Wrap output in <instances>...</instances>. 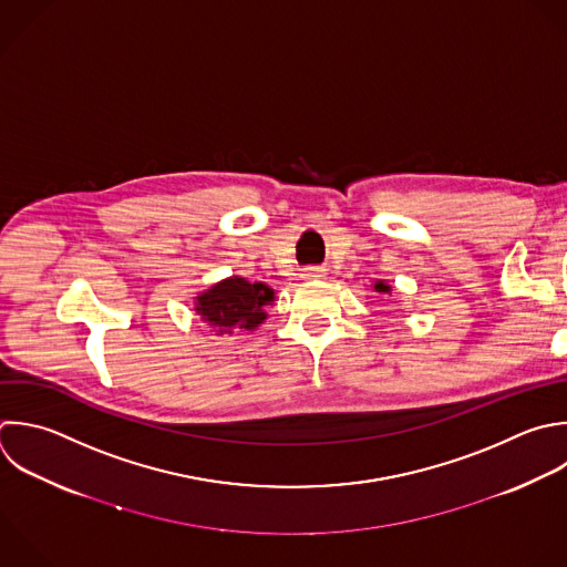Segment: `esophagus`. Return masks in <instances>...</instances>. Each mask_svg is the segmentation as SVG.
Wrapping results in <instances>:
<instances>
[{
    "instance_id": "obj_1",
    "label": "esophagus",
    "mask_w": 567,
    "mask_h": 567,
    "mask_svg": "<svg viewBox=\"0 0 567 567\" xmlns=\"http://www.w3.org/2000/svg\"><path fill=\"white\" fill-rule=\"evenodd\" d=\"M301 277L308 279V281H312V279H323V277H326V270L319 268V266H312V268H306V270L301 272Z\"/></svg>"
}]
</instances>
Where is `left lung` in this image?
<instances>
[{
  "mask_svg": "<svg viewBox=\"0 0 567 567\" xmlns=\"http://www.w3.org/2000/svg\"><path fill=\"white\" fill-rule=\"evenodd\" d=\"M372 290L377 292V295H392V286L388 284V281H383V279H377L374 284H372Z\"/></svg>",
  "mask_w": 567,
  "mask_h": 567,
  "instance_id": "1",
  "label": "left lung"
}]
</instances>
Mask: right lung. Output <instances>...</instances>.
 <instances>
[{
	"mask_svg": "<svg viewBox=\"0 0 567 567\" xmlns=\"http://www.w3.org/2000/svg\"><path fill=\"white\" fill-rule=\"evenodd\" d=\"M272 301L275 288L233 275L199 292L195 297V312L219 337L237 330H257L268 319L266 308Z\"/></svg>",
	"mask_w": 567,
	"mask_h": 567,
	"instance_id": "right-lung-1",
	"label": "right lung"
}]
</instances>
